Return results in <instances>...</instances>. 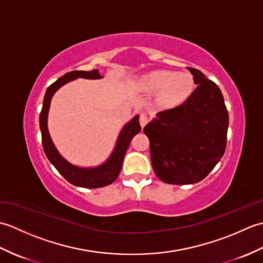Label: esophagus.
Returning <instances> with one entry per match:
<instances>
[{
  "instance_id": "34e87169",
  "label": "esophagus",
  "mask_w": 263,
  "mask_h": 263,
  "mask_svg": "<svg viewBox=\"0 0 263 263\" xmlns=\"http://www.w3.org/2000/svg\"><path fill=\"white\" fill-rule=\"evenodd\" d=\"M139 122H140L141 127H143L144 125H146L147 123H148V117H147V115H146V114H141V115H140V119H139Z\"/></svg>"
}]
</instances>
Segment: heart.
<instances>
[{
	"label": "heart",
	"instance_id": "1",
	"mask_svg": "<svg viewBox=\"0 0 263 263\" xmlns=\"http://www.w3.org/2000/svg\"><path fill=\"white\" fill-rule=\"evenodd\" d=\"M140 87L147 92L159 91L158 102L165 107H172L183 103L191 95L193 78L185 72L159 70L142 78Z\"/></svg>",
	"mask_w": 263,
	"mask_h": 263
}]
</instances>
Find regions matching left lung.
Here are the masks:
<instances>
[{
    "instance_id": "left-lung-1",
    "label": "left lung",
    "mask_w": 263,
    "mask_h": 263,
    "mask_svg": "<svg viewBox=\"0 0 263 263\" xmlns=\"http://www.w3.org/2000/svg\"><path fill=\"white\" fill-rule=\"evenodd\" d=\"M187 69L198 86L191 96L143 127L155 174L178 185L200 182L214 170L225 153L230 122L220 89L201 71Z\"/></svg>"
}]
</instances>
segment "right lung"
Wrapping results in <instances>:
<instances>
[{"label": "right lung", "instance_id": "right-lung-1", "mask_svg": "<svg viewBox=\"0 0 263 263\" xmlns=\"http://www.w3.org/2000/svg\"><path fill=\"white\" fill-rule=\"evenodd\" d=\"M79 78L97 80L102 79L103 76L99 73L97 69L92 71H72L69 72V73H65L63 77H61L60 79H58L47 88L45 97H44L43 108L41 115H39V126H41L42 132L43 148L52 165L71 184H73L76 186L87 189L103 187L109 185L119 176L126 150L128 146H130L132 138L140 132L141 126L140 123H139V115H136L131 121H128L123 126L119 137H117L113 152H111L109 157L103 164L95 167H80L71 164L69 160H66L59 153V150L55 147L52 140L51 135H49L47 126L48 111L54 93L68 82L79 79Z\"/></svg>", "mask_w": 263, "mask_h": 263}]
</instances>
